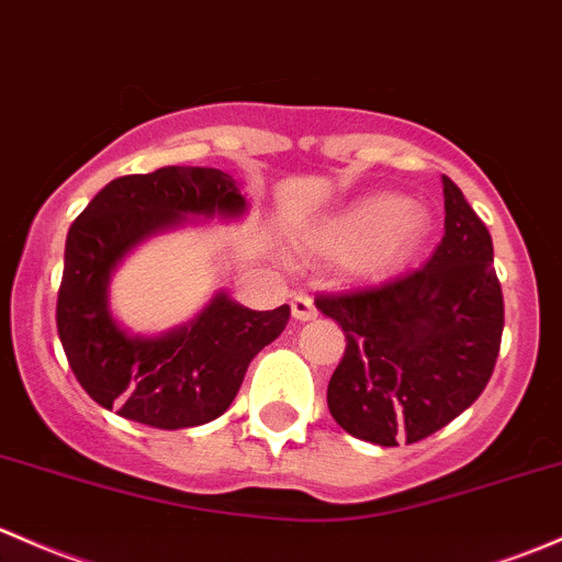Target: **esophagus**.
I'll list each match as a JSON object with an SVG mask.
<instances>
[{"label": "esophagus", "instance_id": "obj_1", "mask_svg": "<svg viewBox=\"0 0 562 562\" xmlns=\"http://www.w3.org/2000/svg\"><path fill=\"white\" fill-rule=\"evenodd\" d=\"M291 312H293V317H296V321H301V323L315 321V317H317L315 301H312L310 296H304V293H299V296H293V301H291Z\"/></svg>", "mask_w": 562, "mask_h": 562}]
</instances>
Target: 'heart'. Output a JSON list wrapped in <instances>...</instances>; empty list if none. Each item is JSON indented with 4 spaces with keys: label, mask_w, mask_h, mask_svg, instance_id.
Here are the masks:
<instances>
[{
    "label": "heart",
    "mask_w": 562,
    "mask_h": 562,
    "mask_svg": "<svg viewBox=\"0 0 562 562\" xmlns=\"http://www.w3.org/2000/svg\"><path fill=\"white\" fill-rule=\"evenodd\" d=\"M423 215L398 193H374L347 206L323 232V245L336 252H358L369 274L395 266L423 234Z\"/></svg>",
    "instance_id": "b5f03b06"
}]
</instances>
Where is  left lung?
<instances>
[{"label": "left lung", "instance_id": "left-lung-1", "mask_svg": "<svg viewBox=\"0 0 562 562\" xmlns=\"http://www.w3.org/2000/svg\"><path fill=\"white\" fill-rule=\"evenodd\" d=\"M445 182V236L428 263L371 288L321 293L345 330L328 409L356 439L415 445L482 395L504 334L493 239L463 191Z\"/></svg>", "mask_w": 562, "mask_h": 562}]
</instances>
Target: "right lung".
Segmentation results:
<instances>
[{"label":"right lung","instance_id":"obj_1","mask_svg":"<svg viewBox=\"0 0 562 562\" xmlns=\"http://www.w3.org/2000/svg\"><path fill=\"white\" fill-rule=\"evenodd\" d=\"M234 177L210 167H161L104 186L69 226L56 326L75 376L104 409L150 428L204 425L232 406L250 360L288 326L291 306L256 312L217 293L188 326L147 339L112 317L108 282L145 236L186 215L239 217Z\"/></svg>","mask_w":562,"mask_h":562}]
</instances>
